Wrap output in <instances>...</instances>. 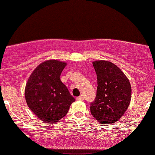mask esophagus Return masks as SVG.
<instances>
[{
  "mask_svg": "<svg viewBox=\"0 0 155 155\" xmlns=\"http://www.w3.org/2000/svg\"><path fill=\"white\" fill-rule=\"evenodd\" d=\"M76 99H77V101H83L84 98H83V96H80L77 97V98H76Z\"/></svg>",
  "mask_w": 155,
  "mask_h": 155,
  "instance_id": "1",
  "label": "esophagus"
}]
</instances>
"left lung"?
<instances>
[{"mask_svg":"<svg viewBox=\"0 0 155 155\" xmlns=\"http://www.w3.org/2000/svg\"><path fill=\"white\" fill-rule=\"evenodd\" d=\"M93 65L97 76L96 96L90 103L91 114L101 124L118 121L128 109L131 99L129 81L120 68L106 61Z\"/></svg>","mask_w":155,"mask_h":155,"instance_id":"obj_1","label":"left lung"}]
</instances>
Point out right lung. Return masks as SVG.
I'll return each mask as SVG.
<instances>
[{
    "label": "right lung",
    "instance_id": "right-lung-1",
    "mask_svg": "<svg viewBox=\"0 0 155 155\" xmlns=\"http://www.w3.org/2000/svg\"><path fill=\"white\" fill-rule=\"evenodd\" d=\"M65 65V63L57 60L44 62L35 68L26 85L25 94L28 107L45 123L58 122L75 101L60 80Z\"/></svg>",
    "mask_w": 155,
    "mask_h": 155
}]
</instances>
